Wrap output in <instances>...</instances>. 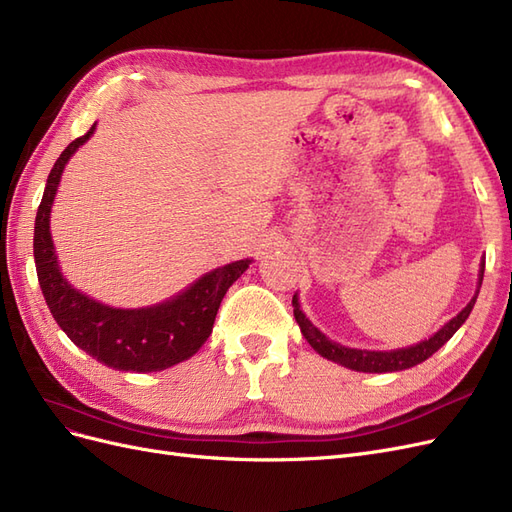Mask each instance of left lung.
<instances>
[{
  "label": "left lung",
  "instance_id": "8db88e82",
  "mask_svg": "<svg viewBox=\"0 0 512 512\" xmlns=\"http://www.w3.org/2000/svg\"><path fill=\"white\" fill-rule=\"evenodd\" d=\"M483 273H485V260L480 262L478 290H480V284H483ZM478 290H476V294L472 297V301L466 307H463L461 312L451 322H446L436 335H431L429 339H425V342L416 344V346L389 350V352L356 350V348H346L342 344H335V342H331L327 335L320 333L314 327V324L305 318V314L301 312V305H299L297 294H294V297H292V307H294V318H297V322H299L303 337L307 339L309 346H312L320 356H324V359H329L333 363H339V365H344V367L354 369V371H365V374H384V371L410 369V367H414L418 363L427 361L433 352H438L448 342V339H451L457 333V329L461 327V324L468 320L472 307L476 303Z\"/></svg>",
  "mask_w": 512,
  "mask_h": 512
}]
</instances>
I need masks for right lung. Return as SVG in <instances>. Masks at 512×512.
<instances>
[{
	"label": "right lung",
	"mask_w": 512,
	"mask_h": 512,
	"mask_svg": "<svg viewBox=\"0 0 512 512\" xmlns=\"http://www.w3.org/2000/svg\"><path fill=\"white\" fill-rule=\"evenodd\" d=\"M94 130L96 123L85 136L61 151L46 179L34 226L38 282L61 331L89 356L119 371H162L188 361L207 342L226 290L239 280L252 260H237L213 269L177 297L141 309L104 305L70 286L57 265L49 218L61 173L72 153L89 141Z\"/></svg>",
	"instance_id": "add662e5"
}]
</instances>
